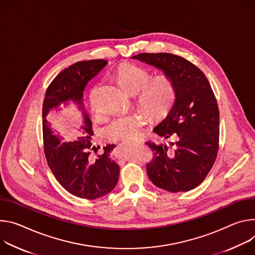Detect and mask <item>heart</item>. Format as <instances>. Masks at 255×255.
Here are the masks:
<instances>
[{
    "label": "heart",
    "instance_id": "obj_1",
    "mask_svg": "<svg viewBox=\"0 0 255 255\" xmlns=\"http://www.w3.org/2000/svg\"><path fill=\"white\" fill-rule=\"evenodd\" d=\"M113 77L128 92L135 94L136 104L151 119L163 118L174 104L176 87L170 75L160 73L151 77L150 72L145 68L123 63L116 68ZM94 93L95 88L90 93V103L93 109L97 110ZM145 124L144 113L134 112L115 118L104 127L103 132L112 139L133 142L142 132Z\"/></svg>",
    "mask_w": 255,
    "mask_h": 255
}]
</instances>
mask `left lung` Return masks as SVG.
<instances>
[{"instance_id": "8db88e82", "label": "left lung", "mask_w": 255, "mask_h": 255, "mask_svg": "<svg viewBox=\"0 0 255 255\" xmlns=\"http://www.w3.org/2000/svg\"><path fill=\"white\" fill-rule=\"evenodd\" d=\"M132 59L145 62L170 75L176 98L167 118L154 132L170 146L146 142L153 151L147 173L158 187L170 192L199 186L212 169L219 150L220 113L217 99L205 74L182 56L167 53H138Z\"/></svg>"}]
</instances>
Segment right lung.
<instances>
[{
  "mask_svg": "<svg viewBox=\"0 0 255 255\" xmlns=\"http://www.w3.org/2000/svg\"><path fill=\"white\" fill-rule=\"evenodd\" d=\"M107 64L104 60L78 62L62 71L46 89L42 106L43 149L47 164L60 184L71 194L86 200H96L109 193L119 181L120 167L110 159L115 145H107L103 153L92 156L97 149L91 143L92 124L83 109L84 126L82 136L74 142H64L51 128L52 117L48 112L69 101L83 109V91L87 82Z\"/></svg>",
  "mask_w": 255,
  "mask_h": 255,
  "instance_id": "1",
  "label": "right lung"
}]
</instances>
